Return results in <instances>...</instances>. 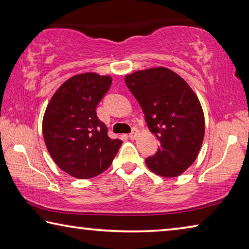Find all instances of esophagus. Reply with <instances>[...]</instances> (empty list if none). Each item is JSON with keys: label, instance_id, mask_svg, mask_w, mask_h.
<instances>
[{"label": "esophagus", "instance_id": "esophagus-1", "mask_svg": "<svg viewBox=\"0 0 249 249\" xmlns=\"http://www.w3.org/2000/svg\"><path fill=\"white\" fill-rule=\"evenodd\" d=\"M137 136H138V130L135 129V128L132 130V133L128 135V137L130 138V140H136Z\"/></svg>", "mask_w": 249, "mask_h": 249}]
</instances>
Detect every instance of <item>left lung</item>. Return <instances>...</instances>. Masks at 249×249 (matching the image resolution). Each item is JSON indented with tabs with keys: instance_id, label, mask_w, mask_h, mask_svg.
I'll return each mask as SVG.
<instances>
[{
	"instance_id": "8db88e82",
	"label": "left lung",
	"mask_w": 249,
	"mask_h": 249,
	"mask_svg": "<svg viewBox=\"0 0 249 249\" xmlns=\"http://www.w3.org/2000/svg\"><path fill=\"white\" fill-rule=\"evenodd\" d=\"M125 82L160 142L157 153L146 158L147 167L167 178L180 176L197 157L204 138L199 99L180 75L163 67L136 71Z\"/></svg>"
}]
</instances>
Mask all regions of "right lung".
Listing matches in <instances>:
<instances>
[{
	"label": "right lung",
	"instance_id": "1",
	"mask_svg": "<svg viewBox=\"0 0 249 249\" xmlns=\"http://www.w3.org/2000/svg\"><path fill=\"white\" fill-rule=\"evenodd\" d=\"M109 75L94 72L71 77L54 92L43 119L45 144L57 166L78 179L99 176L111 166L122 145L112 140L96 115L108 91Z\"/></svg>",
	"mask_w": 249,
	"mask_h": 249
}]
</instances>
